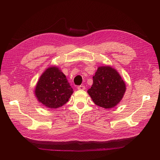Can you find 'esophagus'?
<instances>
[{
	"instance_id": "34e87169",
	"label": "esophagus",
	"mask_w": 160,
	"mask_h": 160,
	"mask_svg": "<svg viewBox=\"0 0 160 160\" xmlns=\"http://www.w3.org/2000/svg\"><path fill=\"white\" fill-rule=\"evenodd\" d=\"M85 89V87L84 85H79L77 87V89L79 90H84Z\"/></svg>"
}]
</instances>
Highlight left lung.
<instances>
[{
  "mask_svg": "<svg viewBox=\"0 0 160 160\" xmlns=\"http://www.w3.org/2000/svg\"><path fill=\"white\" fill-rule=\"evenodd\" d=\"M88 93L97 105L111 109L119 104L126 91V85L119 72L109 65L99 67Z\"/></svg>",
  "mask_w": 160,
  "mask_h": 160,
  "instance_id": "obj_1",
  "label": "left lung"
}]
</instances>
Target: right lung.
<instances>
[{
  "mask_svg": "<svg viewBox=\"0 0 160 160\" xmlns=\"http://www.w3.org/2000/svg\"><path fill=\"white\" fill-rule=\"evenodd\" d=\"M73 90L65 75L58 66L43 71L35 89L37 101L48 109H57L68 102Z\"/></svg>",
  "mask_w": 160,
  "mask_h": 160,
  "instance_id": "add662e5",
  "label": "right lung"
}]
</instances>
